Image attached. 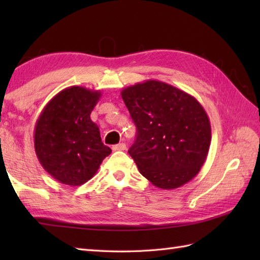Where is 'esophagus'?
I'll list each match as a JSON object with an SVG mask.
<instances>
[{"instance_id": "1", "label": "esophagus", "mask_w": 260, "mask_h": 260, "mask_svg": "<svg viewBox=\"0 0 260 260\" xmlns=\"http://www.w3.org/2000/svg\"><path fill=\"white\" fill-rule=\"evenodd\" d=\"M125 150H126L125 143H119V144L113 146V151H125Z\"/></svg>"}]
</instances>
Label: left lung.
<instances>
[{
	"mask_svg": "<svg viewBox=\"0 0 260 260\" xmlns=\"http://www.w3.org/2000/svg\"><path fill=\"white\" fill-rule=\"evenodd\" d=\"M120 95L137 128L128 153L141 174L163 190L194 178L211 142L202 105L190 93L152 79L126 87Z\"/></svg>",
	"mask_w": 260,
	"mask_h": 260,
	"instance_id": "8db88e82",
	"label": "left lung"
}]
</instances>
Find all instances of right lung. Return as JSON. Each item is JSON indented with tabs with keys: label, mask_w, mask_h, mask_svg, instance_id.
I'll return each mask as SVG.
<instances>
[{
	"label": "right lung",
	"mask_w": 260,
	"mask_h": 260,
	"mask_svg": "<svg viewBox=\"0 0 260 260\" xmlns=\"http://www.w3.org/2000/svg\"><path fill=\"white\" fill-rule=\"evenodd\" d=\"M102 92L71 86L50 99L37 119L35 150L39 162L60 183L78 186L96 174L112 150L104 145L90 119Z\"/></svg>",
	"instance_id": "add662e5"
}]
</instances>
